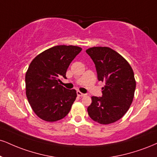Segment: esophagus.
<instances>
[{"label":"esophagus","mask_w":157,"mask_h":157,"mask_svg":"<svg viewBox=\"0 0 157 157\" xmlns=\"http://www.w3.org/2000/svg\"><path fill=\"white\" fill-rule=\"evenodd\" d=\"M77 96H78V97H84V96L86 95L85 94H82V92H80V90H77Z\"/></svg>","instance_id":"esophagus-1"}]
</instances>
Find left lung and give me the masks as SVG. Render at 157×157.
I'll return each instance as SVG.
<instances>
[{"label": "left lung", "mask_w": 157, "mask_h": 157, "mask_svg": "<svg viewBox=\"0 0 157 157\" xmlns=\"http://www.w3.org/2000/svg\"><path fill=\"white\" fill-rule=\"evenodd\" d=\"M86 52L95 64L98 80L105 83L101 97H91L88 115L101 124H112L125 115L133 101V70L125 58L109 48L94 47Z\"/></svg>", "instance_id": "8db88e82"}]
</instances>
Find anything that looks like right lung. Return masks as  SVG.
<instances>
[{
    "label": "right lung",
    "instance_id": "obj_1",
    "mask_svg": "<svg viewBox=\"0 0 157 157\" xmlns=\"http://www.w3.org/2000/svg\"><path fill=\"white\" fill-rule=\"evenodd\" d=\"M82 48L72 45L52 47L31 61L25 75L26 97L33 112L42 120L53 122L63 118L76 99L75 89L60 84L67 69Z\"/></svg>",
    "mask_w": 157,
    "mask_h": 157
}]
</instances>
